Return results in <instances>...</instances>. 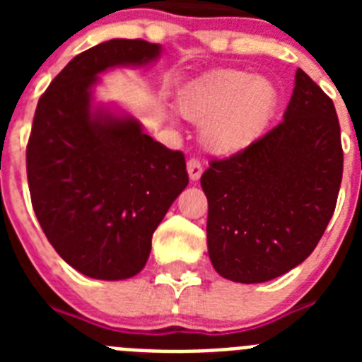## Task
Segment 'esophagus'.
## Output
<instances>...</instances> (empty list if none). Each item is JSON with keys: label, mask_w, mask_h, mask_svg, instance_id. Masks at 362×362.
Segmentation results:
<instances>
[{"label": "esophagus", "mask_w": 362, "mask_h": 362, "mask_svg": "<svg viewBox=\"0 0 362 362\" xmlns=\"http://www.w3.org/2000/svg\"><path fill=\"white\" fill-rule=\"evenodd\" d=\"M187 170L188 175H190V181H197V179L201 177V174H203V166H201L199 159H190V161L187 163Z\"/></svg>", "instance_id": "obj_1"}]
</instances>
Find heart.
Masks as SVG:
<instances>
[{"label":"heart","instance_id":"obj_1","mask_svg":"<svg viewBox=\"0 0 362 362\" xmlns=\"http://www.w3.org/2000/svg\"><path fill=\"white\" fill-rule=\"evenodd\" d=\"M276 85L241 70H223L192 83L179 95V110L203 127L212 152L230 156L254 145L276 114Z\"/></svg>","mask_w":362,"mask_h":362}]
</instances>
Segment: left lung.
<instances>
[{"mask_svg":"<svg viewBox=\"0 0 362 362\" xmlns=\"http://www.w3.org/2000/svg\"><path fill=\"white\" fill-rule=\"evenodd\" d=\"M343 179L332 99L300 69L283 121L201 175L206 241L221 277L254 284L300 264L334 216Z\"/></svg>","mask_w":362,"mask_h":362,"instance_id":"obj_1","label":"left lung"}]
</instances>
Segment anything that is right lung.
<instances>
[{
  "label": "right lung",
  "instance_id": "add662e5",
  "mask_svg": "<svg viewBox=\"0 0 362 362\" xmlns=\"http://www.w3.org/2000/svg\"><path fill=\"white\" fill-rule=\"evenodd\" d=\"M159 56L158 43L103 41L74 57L37 101L27 145L32 206L54 250L92 279L139 274L153 230L188 185L183 152L153 141L130 114L94 105L99 74Z\"/></svg>",
  "mask_w": 362,
  "mask_h": 362
}]
</instances>
